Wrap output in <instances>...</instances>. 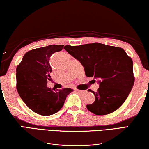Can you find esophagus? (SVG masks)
I'll list each match as a JSON object with an SVG mask.
<instances>
[{
  "mask_svg": "<svg viewBox=\"0 0 149 149\" xmlns=\"http://www.w3.org/2000/svg\"><path fill=\"white\" fill-rule=\"evenodd\" d=\"M77 92H78V93H83L84 92V91H81V90H78V89H77Z\"/></svg>",
  "mask_w": 149,
  "mask_h": 149,
  "instance_id": "1",
  "label": "esophagus"
}]
</instances>
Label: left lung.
Instances as JSON below:
<instances>
[{
  "label": "left lung",
  "mask_w": 149,
  "mask_h": 149,
  "mask_svg": "<svg viewBox=\"0 0 149 149\" xmlns=\"http://www.w3.org/2000/svg\"><path fill=\"white\" fill-rule=\"evenodd\" d=\"M64 49L81 63L86 77L98 80L97 92L89 89L95 97L93 103L86 105L89 111L105 115L124 103L134 82L133 63L124 50L98 42L66 45Z\"/></svg>",
  "instance_id": "1"
}]
</instances>
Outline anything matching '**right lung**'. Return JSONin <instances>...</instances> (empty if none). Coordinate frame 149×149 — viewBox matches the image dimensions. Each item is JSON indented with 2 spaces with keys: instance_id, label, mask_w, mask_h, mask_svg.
Instances as JSON below:
<instances>
[{
  "instance_id": "obj_1",
  "label": "right lung",
  "mask_w": 149,
  "mask_h": 149,
  "mask_svg": "<svg viewBox=\"0 0 149 149\" xmlns=\"http://www.w3.org/2000/svg\"><path fill=\"white\" fill-rule=\"evenodd\" d=\"M64 45H52L31 50L24 54L16 70L17 88L20 98L32 111L49 116L60 111L72 89L54 90L47 86L52 71L50 57Z\"/></svg>"
}]
</instances>
